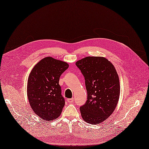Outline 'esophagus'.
<instances>
[{
    "instance_id": "1",
    "label": "esophagus",
    "mask_w": 149,
    "mask_h": 149,
    "mask_svg": "<svg viewBox=\"0 0 149 149\" xmlns=\"http://www.w3.org/2000/svg\"><path fill=\"white\" fill-rule=\"evenodd\" d=\"M74 101V98H71V99H68V102L69 103H72Z\"/></svg>"
}]
</instances>
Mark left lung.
<instances>
[{
	"label": "left lung",
	"instance_id": "obj_1",
	"mask_svg": "<svg viewBox=\"0 0 149 149\" xmlns=\"http://www.w3.org/2000/svg\"><path fill=\"white\" fill-rule=\"evenodd\" d=\"M75 64L85 77L88 94L85 104L80 108L82 118L90 124H100L118 105L120 95L118 73L104 57L87 56Z\"/></svg>",
	"mask_w": 149,
	"mask_h": 149
}]
</instances>
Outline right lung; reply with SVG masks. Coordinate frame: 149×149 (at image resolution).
I'll return each mask as SVG.
<instances>
[{
    "mask_svg": "<svg viewBox=\"0 0 149 149\" xmlns=\"http://www.w3.org/2000/svg\"><path fill=\"white\" fill-rule=\"evenodd\" d=\"M69 64L48 56L31 70L27 83V97L34 113L44 120L59 117L65 104L59 80Z\"/></svg>",
    "mask_w": 149,
    "mask_h": 149,
    "instance_id": "add662e5",
    "label": "right lung"
}]
</instances>
